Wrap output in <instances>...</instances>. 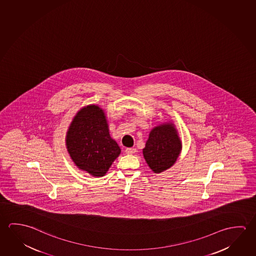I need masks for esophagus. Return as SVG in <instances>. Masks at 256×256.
Returning a JSON list of instances; mask_svg holds the SVG:
<instances>
[{
    "instance_id": "esophagus-1",
    "label": "esophagus",
    "mask_w": 256,
    "mask_h": 256,
    "mask_svg": "<svg viewBox=\"0 0 256 256\" xmlns=\"http://www.w3.org/2000/svg\"><path fill=\"white\" fill-rule=\"evenodd\" d=\"M125 152H126V154H133L136 152V149L134 148H126V150H125Z\"/></svg>"
}]
</instances>
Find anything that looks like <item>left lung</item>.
<instances>
[{"mask_svg": "<svg viewBox=\"0 0 256 256\" xmlns=\"http://www.w3.org/2000/svg\"><path fill=\"white\" fill-rule=\"evenodd\" d=\"M181 150L182 142L176 126L166 122L151 130L142 154L152 170L160 173L175 164Z\"/></svg>", "mask_w": 256, "mask_h": 256, "instance_id": "1", "label": "left lung"}]
</instances>
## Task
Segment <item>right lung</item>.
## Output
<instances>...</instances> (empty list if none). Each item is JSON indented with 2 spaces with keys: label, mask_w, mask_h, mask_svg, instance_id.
Here are the masks:
<instances>
[{
  "label": "right lung",
  "mask_w": 256,
  "mask_h": 256,
  "mask_svg": "<svg viewBox=\"0 0 256 256\" xmlns=\"http://www.w3.org/2000/svg\"><path fill=\"white\" fill-rule=\"evenodd\" d=\"M65 141L76 166L96 178L104 176L122 152L110 134L104 110L98 105H86L76 114Z\"/></svg>",
  "instance_id": "1"
}]
</instances>
